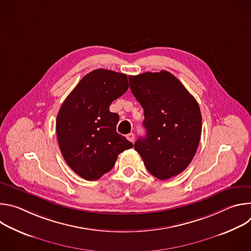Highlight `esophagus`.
Segmentation results:
<instances>
[{
    "mask_svg": "<svg viewBox=\"0 0 251 251\" xmlns=\"http://www.w3.org/2000/svg\"><path fill=\"white\" fill-rule=\"evenodd\" d=\"M126 138H127L130 142H134V140H135V135H134L133 133H129V134H127Z\"/></svg>",
    "mask_w": 251,
    "mask_h": 251,
    "instance_id": "34e87169",
    "label": "esophagus"
}]
</instances>
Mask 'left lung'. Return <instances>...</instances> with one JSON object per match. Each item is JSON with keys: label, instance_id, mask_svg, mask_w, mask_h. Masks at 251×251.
<instances>
[{"label": "left lung", "instance_id": "left-lung-1", "mask_svg": "<svg viewBox=\"0 0 251 251\" xmlns=\"http://www.w3.org/2000/svg\"><path fill=\"white\" fill-rule=\"evenodd\" d=\"M129 80L144 109L147 131L134 148L154 176L168 180L185 171L195 157L201 134L200 106L169 71L145 73Z\"/></svg>", "mask_w": 251, "mask_h": 251}]
</instances>
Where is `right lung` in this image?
Returning a JSON list of instances; mask_svg holds the SVG:
<instances>
[{"label": "right lung", "mask_w": 251, "mask_h": 251, "mask_svg": "<svg viewBox=\"0 0 251 251\" xmlns=\"http://www.w3.org/2000/svg\"><path fill=\"white\" fill-rule=\"evenodd\" d=\"M128 87L126 75L98 68L82 77L60 107L58 145L69 168L84 180H98L113 168L120 153L133 147L116 132L118 114L109 111L111 102Z\"/></svg>", "instance_id": "1"}]
</instances>
